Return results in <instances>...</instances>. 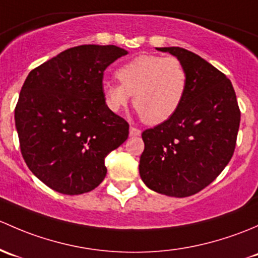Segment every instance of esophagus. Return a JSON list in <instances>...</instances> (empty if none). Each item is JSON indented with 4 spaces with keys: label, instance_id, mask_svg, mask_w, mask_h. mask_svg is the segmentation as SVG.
I'll list each match as a JSON object with an SVG mask.
<instances>
[{
    "label": "esophagus",
    "instance_id": "obj_1",
    "mask_svg": "<svg viewBox=\"0 0 258 258\" xmlns=\"http://www.w3.org/2000/svg\"><path fill=\"white\" fill-rule=\"evenodd\" d=\"M129 134H130V137H138V135L142 134V130L132 125L129 129Z\"/></svg>",
    "mask_w": 258,
    "mask_h": 258
}]
</instances>
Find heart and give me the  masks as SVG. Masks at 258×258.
Listing matches in <instances>:
<instances>
[{
	"label": "heart",
	"mask_w": 258,
	"mask_h": 258,
	"mask_svg": "<svg viewBox=\"0 0 258 258\" xmlns=\"http://www.w3.org/2000/svg\"><path fill=\"white\" fill-rule=\"evenodd\" d=\"M120 84H103L105 104L119 113L133 97L135 109L148 124H161L181 107L187 90V72L176 57L142 54L115 73Z\"/></svg>",
	"instance_id": "1"
}]
</instances>
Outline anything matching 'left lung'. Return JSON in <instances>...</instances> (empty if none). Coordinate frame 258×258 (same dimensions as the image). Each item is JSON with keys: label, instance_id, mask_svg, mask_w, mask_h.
Returning a JSON list of instances; mask_svg holds the SVG:
<instances>
[{"label": "left lung", "instance_id": "1", "mask_svg": "<svg viewBox=\"0 0 258 258\" xmlns=\"http://www.w3.org/2000/svg\"><path fill=\"white\" fill-rule=\"evenodd\" d=\"M158 50L181 60L187 90L171 118L143 132L139 172L151 190L186 198L211 184L231 160L241 111L235 89L222 72L180 47Z\"/></svg>", "mask_w": 258, "mask_h": 258}]
</instances>
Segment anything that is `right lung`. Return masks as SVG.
<instances>
[{
	"instance_id": "right-lung-1",
	"label": "right lung",
	"mask_w": 258,
	"mask_h": 258,
	"mask_svg": "<svg viewBox=\"0 0 258 258\" xmlns=\"http://www.w3.org/2000/svg\"><path fill=\"white\" fill-rule=\"evenodd\" d=\"M125 49L83 44L32 70L15 109L23 159L47 186L66 195L95 188L104 159L120 147L129 124L107 107L103 76Z\"/></svg>"
}]
</instances>
